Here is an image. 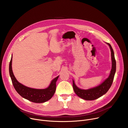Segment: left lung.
Wrapping results in <instances>:
<instances>
[{
  "mask_svg": "<svg viewBox=\"0 0 128 128\" xmlns=\"http://www.w3.org/2000/svg\"><path fill=\"white\" fill-rule=\"evenodd\" d=\"M107 44L109 45L111 50L112 60V68L108 78L99 86L88 90H82L78 88L75 84L74 80H73L72 86L74 92L78 97L83 99L86 100H94L97 99L106 94L112 85L116 71V61L114 57V52L111 45L109 43Z\"/></svg>",
  "mask_w": 128,
  "mask_h": 128,
  "instance_id": "1",
  "label": "left lung"
}]
</instances>
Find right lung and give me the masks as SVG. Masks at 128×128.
Instances as JSON below:
<instances>
[{
    "mask_svg": "<svg viewBox=\"0 0 128 128\" xmlns=\"http://www.w3.org/2000/svg\"><path fill=\"white\" fill-rule=\"evenodd\" d=\"M12 57L10 62L9 72L14 88L18 93L24 98L34 103H44L49 100L55 92L56 82L59 76L54 78L50 86L45 89H35L27 87L18 82L14 77L12 67Z\"/></svg>",
    "mask_w": 128,
    "mask_h": 128,
    "instance_id": "1",
    "label": "right lung"
}]
</instances>
